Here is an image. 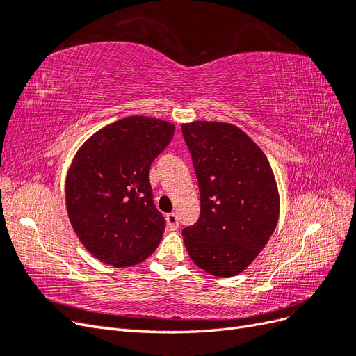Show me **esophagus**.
<instances>
[{
  "instance_id": "obj_1",
  "label": "esophagus",
  "mask_w": 356,
  "mask_h": 356,
  "mask_svg": "<svg viewBox=\"0 0 356 356\" xmlns=\"http://www.w3.org/2000/svg\"><path fill=\"white\" fill-rule=\"evenodd\" d=\"M166 224H168V227H169L170 230H177V229H178V225H179L178 215H177V213H174V212L168 213V215H166Z\"/></svg>"
}]
</instances>
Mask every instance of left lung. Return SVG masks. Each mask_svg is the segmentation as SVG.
I'll use <instances>...</instances> for the list:
<instances>
[{
  "label": "left lung",
  "instance_id": "8db88e82",
  "mask_svg": "<svg viewBox=\"0 0 356 356\" xmlns=\"http://www.w3.org/2000/svg\"><path fill=\"white\" fill-rule=\"evenodd\" d=\"M181 129L200 190V217L182 230L187 252L204 272L236 276L276 229L281 200L272 166L238 126L191 122Z\"/></svg>",
  "mask_w": 356,
  "mask_h": 356
}]
</instances>
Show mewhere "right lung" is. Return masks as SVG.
I'll return each instance as SVG.
<instances>
[{"instance_id": "right-lung-1", "label": "right lung", "mask_w": 356, "mask_h": 356, "mask_svg": "<svg viewBox=\"0 0 356 356\" xmlns=\"http://www.w3.org/2000/svg\"><path fill=\"white\" fill-rule=\"evenodd\" d=\"M174 132L175 126L160 118L124 117L99 129L75 153L65 181L68 217L83 246L102 263L135 266L163 238L149 166Z\"/></svg>"}]
</instances>
